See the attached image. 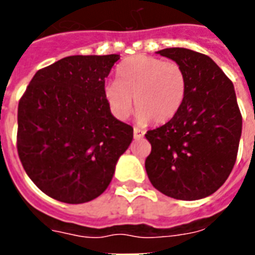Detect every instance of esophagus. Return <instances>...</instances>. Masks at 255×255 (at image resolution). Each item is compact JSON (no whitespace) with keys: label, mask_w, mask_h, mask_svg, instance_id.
Listing matches in <instances>:
<instances>
[{"label":"esophagus","mask_w":255,"mask_h":255,"mask_svg":"<svg viewBox=\"0 0 255 255\" xmlns=\"http://www.w3.org/2000/svg\"><path fill=\"white\" fill-rule=\"evenodd\" d=\"M144 133L145 132L143 131V129H140V128H133V137L135 139H143L144 137Z\"/></svg>","instance_id":"esophagus-1"}]
</instances>
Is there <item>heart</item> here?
Instances as JSON below:
<instances>
[{
	"instance_id": "heart-1",
	"label": "heart",
	"mask_w": 255,
	"mask_h": 255,
	"mask_svg": "<svg viewBox=\"0 0 255 255\" xmlns=\"http://www.w3.org/2000/svg\"><path fill=\"white\" fill-rule=\"evenodd\" d=\"M186 75L180 63L149 55H133L116 69V81L104 86V98L116 119H127L135 102L137 122L164 124L181 108ZM134 100H131V98Z\"/></svg>"
}]
</instances>
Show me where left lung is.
I'll use <instances>...</instances> for the list:
<instances>
[{
	"mask_svg": "<svg viewBox=\"0 0 255 255\" xmlns=\"http://www.w3.org/2000/svg\"><path fill=\"white\" fill-rule=\"evenodd\" d=\"M157 54L181 65L186 92L173 119L145 133L152 145L148 178L168 197H208L226 181L237 159L242 116L234 86L205 54L182 47Z\"/></svg>",
	"mask_w": 255,
	"mask_h": 255,
	"instance_id": "obj_1",
	"label": "left lung"
}]
</instances>
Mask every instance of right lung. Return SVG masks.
Returning <instances> with one entry per match:
<instances>
[{"instance_id":"right-lung-1","label":"right lung","mask_w":255,"mask_h":255,"mask_svg":"<svg viewBox=\"0 0 255 255\" xmlns=\"http://www.w3.org/2000/svg\"><path fill=\"white\" fill-rule=\"evenodd\" d=\"M118 54L71 55L38 70L18 103L17 149L39 189L66 204L107 189L133 128L111 114L104 82Z\"/></svg>"}]
</instances>
